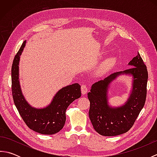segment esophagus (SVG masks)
Instances as JSON below:
<instances>
[{"mask_svg": "<svg viewBox=\"0 0 157 157\" xmlns=\"http://www.w3.org/2000/svg\"><path fill=\"white\" fill-rule=\"evenodd\" d=\"M81 88H82V94L83 95L86 94V93L88 92V88L86 87V85H84V84H83V85L82 86Z\"/></svg>", "mask_w": 157, "mask_h": 157, "instance_id": "1", "label": "esophagus"}]
</instances>
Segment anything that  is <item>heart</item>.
Masks as SVG:
<instances>
[{
  "mask_svg": "<svg viewBox=\"0 0 157 157\" xmlns=\"http://www.w3.org/2000/svg\"><path fill=\"white\" fill-rule=\"evenodd\" d=\"M114 62H115V58L109 57L107 59H106L104 61V63H102V67L105 68V67H108L110 65H111L112 63H113Z\"/></svg>",
  "mask_w": 157,
  "mask_h": 157,
  "instance_id": "obj_1",
  "label": "heart"
}]
</instances>
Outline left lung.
<instances>
[{
	"label": "left lung",
	"mask_w": 157,
	"mask_h": 157,
	"mask_svg": "<svg viewBox=\"0 0 157 157\" xmlns=\"http://www.w3.org/2000/svg\"><path fill=\"white\" fill-rule=\"evenodd\" d=\"M128 65L132 66L130 69L113 73L94 83L88 93L90 102L89 117L96 132L102 136H115L128 132L144 106L148 71L138 52ZM121 75L132 77V89L124 105L113 108L108 104V88L112 82Z\"/></svg>",
	"instance_id": "obj_1"
}]
</instances>
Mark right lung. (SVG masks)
Returning <instances> with one entry per match:
<instances>
[{
    "label": "right lung",
    "instance_id": "right-lung-1",
    "mask_svg": "<svg viewBox=\"0 0 157 157\" xmlns=\"http://www.w3.org/2000/svg\"><path fill=\"white\" fill-rule=\"evenodd\" d=\"M26 40L17 53L11 68L12 94L15 105L29 129L39 134L52 135L61 130L66 121L65 112L72 102L81 96V86L73 84L62 88L56 93L52 101L44 108L33 107L26 101L20 87L19 63Z\"/></svg>",
    "mask_w": 157,
    "mask_h": 157
}]
</instances>
